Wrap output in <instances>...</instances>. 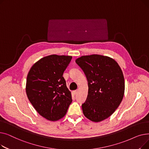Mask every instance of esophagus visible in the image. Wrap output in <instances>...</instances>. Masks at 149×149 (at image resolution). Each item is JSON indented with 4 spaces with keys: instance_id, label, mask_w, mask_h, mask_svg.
Instances as JSON below:
<instances>
[{
    "instance_id": "obj_1",
    "label": "esophagus",
    "mask_w": 149,
    "mask_h": 149,
    "mask_svg": "<svg viewBox=\"0 0 149 149\" xmlns=\"http://www.w3.org/2000/svg\"><path fill=\"white\" fill-rule=\"evenodd\" d=\"M77 93H78V91H73V93H74V95H76Z\"/></svg>"
}]
</instances>
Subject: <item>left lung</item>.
<instances>
[{"label": "left lung", "instance_id": "8db88e82", "mask_svg": "<svg viewBox=\"0 0 149 149\" xmlns=\"http://www.w3.org/2000/svg\"><path fill=\"white\" fill-rule=\"evenodd\" d=\"M88 82L87 99L82 104L84 115L93 122L109 118L123 100L125 83L122 70L115 60L98 54L75 60Z\"/></svg>", "mask_w": 149, "mask_h": 149}]
</instances>
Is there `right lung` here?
Wrapping results in <instances>:
<instances>
[{
    "label": "right lung",
    "mask_w": 149,
    "mask_h": 149,
    "mask_svg": "<svg viewBox=\"0 0 149 149\" xmlns=\"http://www.w3.org/2000/svg\"><path fill=\"white\" fill-rule=\"evenodd\" d=\"M72 56L51 55L37 61L27 75L26 92L36 111L46 120L63 117L72 103L63 72Z\"/></svg>",
    "instance_id": "add662e5"
}]
</instances>
